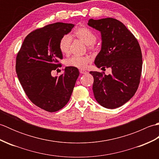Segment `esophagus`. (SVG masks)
I'll return each mask as SVG.
<instances>
[{"instance_id": "1", "label": "esophagus", "mask_w": 159, "mask_h": 159, "mask_svg": "<svg viewBox=\"0 0 159 159\" xmlns=\"http://www.w3.org/2000/svg\"><path fill=\"white\" fill-rule=\"evenodd\" d=\"M80 74H87V71H85V70H80Z\"/></svg>"}]
</instances>
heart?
<instances>
[{
  "mask_svg": "<svg viewBox=\"0 0 159 159\" xmlns=\"http://www.w3.org/2000/svg\"><path fill=\"white\" fill-rule=\"evenodd\" d=\"M74 35L83 42L87 45L90 50H95L96 48V41L97 37L95 33L92 32L88 28L80 27L74 31ZM72 37L70 35H63L59 42V50L63 54H67L70 52ZM92 61V58L89 56H72L67 59L65 61L66 66L67 67H75L79 69H84Z\"/></svg>",
  "mask_w": 159,
  "mask_h": 159,
  "instance_id": "1",
  "label": "heart"
}]
</instances>
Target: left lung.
Segmentation results:
<instances>
[{
	"label": "left lung",
	"mask_w": 159,
	"mask_h": 159,
	"mask_svg": "<svg viewBox=\"0 0 159 159\" xmlns=\"http://www.w3.org/2000/svg\"><path fill=\"white\" fill-rule=\"evenodd\" d=\"M88 25L100 31L101 50L96 66L111 67L112 74L89 72L93 77V92L100 105L113 109L127 102L139 87L142 54L137 39L122 22L112 18L90 19Z\"/></svg>",
	"instance_id": "left-lung-1"
}]
</instances>
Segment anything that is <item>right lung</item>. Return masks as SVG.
<instances>
[{"mask_svg":"<svg viewBox=\"0 0 159 159\" xmlns=\"http://www.w3.org/2000/svg\"><path fill=\"white\" fill-rule=\"evenodd\" d=\"M73 24L56 22L30 33L16 57V70L29 100L48 112L61 109L68 102L79 76L78 68L66 67L59 77L51 75L61 64L59 42Z\"/></svg>","mask_w":159,"mask_h":159,"instance_id":"right-lung-1","label":"right lung"}]
</instances>
